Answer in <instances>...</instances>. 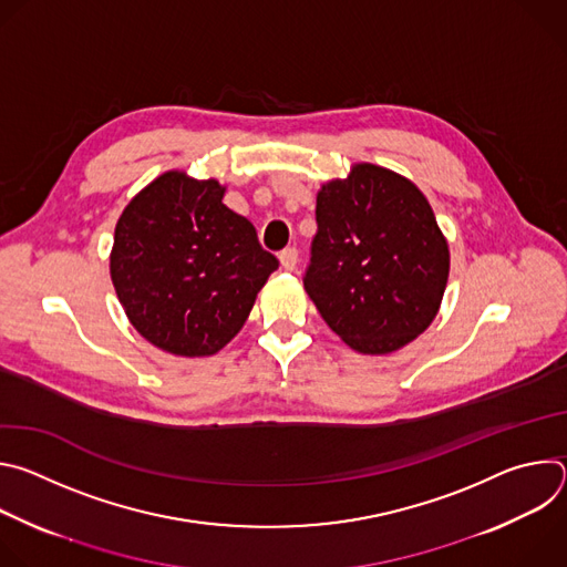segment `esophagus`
<instances>
[{"label":"esophagus","mask_w":567,"mask_h":567,"mask_svg":"<svg viewBox=\"0 0 567 567\" xmlns=\"http://www.w3.org/2000/svg\"><path fill=\"white\" fill-rule=\"evenodd\" d=\"M298 249H293V247H289V249H285L282 254H280V267L285 269V271H296V267H298Z\"/></svg>","instance_id":"34e87169"}]
</instances>
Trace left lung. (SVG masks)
<instances>
[{
  "label": "left lung",
  "mask_w": 567,
  "mask_h": 567,
  "mask_svg": "<svg viewBox=\"0 0 567 567\" xmlns=\"http://www.w3.org/2000/svg\"><path fill=\"white\" fill-rule=\"evenodd\" d=\"M316 221L305 291L346 346L392 354L431 328L451 251L409 177L361 161L318 188Z\"/></svg>",
  "instance_id": "8db88e82"
}]
</instances>
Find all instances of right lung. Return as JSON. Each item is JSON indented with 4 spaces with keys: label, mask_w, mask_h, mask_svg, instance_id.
<instances>
[{
    "label": "right lung",
    "mask_w": 567,
    "mask_h": 567,
    "mask_svg": "<svg viewBox=\"0 0 567 567\" xmlns=\"http://www.w3.org/2000/svg\"><path fill=\"white\" fill-rule=\"evenodd\" d=\"M224 193L213 177L166 171L116 221L110 276L121 307L145 341L175 357H213L228 346L278 269Z\"/></svg>",
    "instance_id": "add662e5"
}]
</instances>
